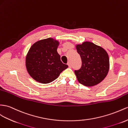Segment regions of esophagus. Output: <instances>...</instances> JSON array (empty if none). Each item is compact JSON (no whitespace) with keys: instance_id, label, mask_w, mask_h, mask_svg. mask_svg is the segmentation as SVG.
I'll list each match as a JSON object with an SVG mask.
<instances>
[{"instance_id":"esophagus-1","label":"esophagus","mask_w":128,"mask_h":128,"mask_svg":"<svg viewBox=\"0 0 128 128\" xmlns=\"http://www.w3.org/2000/svg\"><path fill=\"white\" fill-rule=\"evenodd\" d=\"M68 67L69 68H71V63L70 62H68Z\"/></svg>"}]
</instances>
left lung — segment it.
<instances>
[{"instance_id": "obj_1", "label": "left lung", "mask_w": 128, "mask_h": 128, "mask_svg": "<svg viewBox=\"0 0 128 128\" xmlns=\"http://www.w3.org/2000/svg\"><path fill=\"white\" fill-rule=\"evenodd\" d=\"M82 60V66L75 70L78 81L86 86L99 84L106 77L109 70V57L107 52L100 46L90 42L76 45Z\"/></svg>"}]
</instances>
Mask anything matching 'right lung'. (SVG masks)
Returning a JSON list of instances; mask_svg holds the SVG:
<instances>
[{
    "label": "right lung",
    "instance_id": "1",
    "mask_svg": "<svg viewBox=\"0 0 128 128\" xmlns=\"http://www.w3.org/2000/svg\"><path fill=\"white\" fill-rule=\"evenodd\" d=\"M59 44L56 39L48 38L36 42L29 49L25 65L28 72L36 81L42 84L51 83L68 68L57 52Z\"/></svg>",
    "mask_w": 128,
    "mask_h": 128
}]
</instances>
